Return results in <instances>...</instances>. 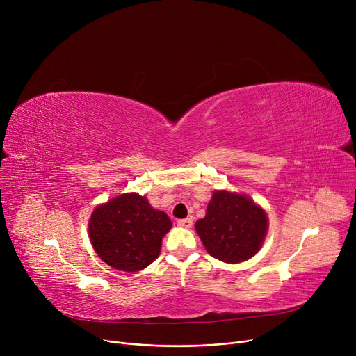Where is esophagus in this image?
Listing matches in <instances>:
<instances>
[{
  "label": "esophagus",
  "instance_id": "1",
  "mask_svg": "<svg viewBox=\"0 0 356 356\" xmlns=\"http://www.w3.org/2000/svg\"><path fill=\"white\" fill-rule=\"evenodd\" d=\"M177 225L183 227V228H191L193 225V219L192 218H184V219H179Z\"/></svg>",
  "mask_w": 356,
  "mask_h": 356
}]
</instances>
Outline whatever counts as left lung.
Masks as SVG:
<instances>
[{
    "label": "left lung",
    "instance_id": "left-lung-1",
    "mask_svg": "<svg viewBox=\"0 0 356 356\" xmlns=\"http://www.w3.org/2000/svg\"><path fill=\"white\" fill-rule=\"evenodd\" d=\"M266 212L248 196L218 191L196 231L207 251L223 263L236 264L254 257L267 235Z\"/></svg>",
    "mask_w": 356,
    "mask_h": 356
}]
</instances>
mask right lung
<instances>
[{
	"instance_id": "obj_1",
	"label": "right lung",
	"mask_w": 356,
	"mask_h": 356,
	"mask_svg": "<svg viewBox=\"0 0 356 356\" xmlns=\"http://www.w3.org/2000/svg\"><path fill=\"white\" fill-rule=\"evenodd\" d=\"M170 228L172 220L149 207L145 196L125 193L93 211L89 236L108 266L136 273L159 257L161 239Z\"/></svg>"
}]
</instances>
